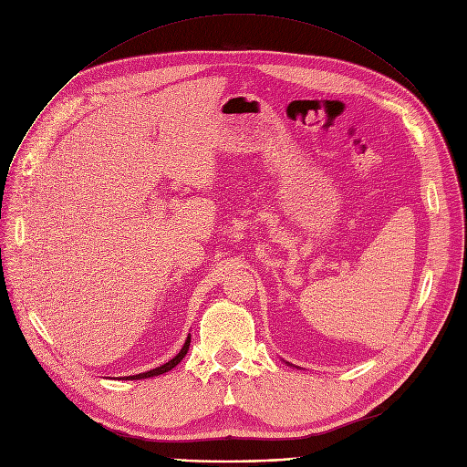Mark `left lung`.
Wrapping results in <instances>:
<instances>
[{"label": "left lung", "mask_w": 467, "mask_h": 467, "mask_svg": "<svg viewBox=\"0 0 467 467\" xmlns=\"http://www.w3.org/2000/svg\"><path fill=\"white\" fill-rule=\"evenodd\" d=\"M288 365H290V363H288ZM290 367H292V365H290Z\"/></svg>", "instance_id": "obj_1"}]
</instances>
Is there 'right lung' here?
I'll return each instance as SVG.
<instances>
[{
    "label": "right lung",
    "mask_w": 467,
    "mask_h": 467,
    "mask_svg": "<svg viewBox=\"0 0 467 467\" xmlns=\"http://www.w3.org/2000/svg\"><path fill=\"white\" fill-rule=\"evenodd\" d=\"M189 346H191V335L187 337V340H185V344H183V348H182V351H179L173 358H170L168 363H164V365H161V367H157V368H153V370H148V372H141V374H136V376H125V378H119V379H146V378H153V376H161V374H164V372H168V370H171L173 367H177L179 363H182V358L187 355V351H189Z\"/></svg>",
    "instance_id": "right-lung-1"
}]
</instances>
